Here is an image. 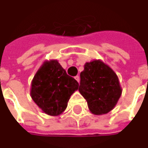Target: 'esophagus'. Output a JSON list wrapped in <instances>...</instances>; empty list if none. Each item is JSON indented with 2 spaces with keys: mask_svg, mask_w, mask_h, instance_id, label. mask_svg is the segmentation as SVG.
Here are the masks:
<instances>
[{
  "mask_svg": "<svg viewBox=\"0 0 148 148\" xmlns=\"http://www.w3.org/2000/svg\"><path fill=\"white\" fill-rule=\"evenodd\" d=\"M74 78H75V80H76L77 81L78 83H79V81H80V77H79V76H76Z\"/></svg>",
  "mask_w": 148,
  "mask_h": 148,
  "instance_id": "34e87169",
  "label": "esophagus"
}]
</instances>
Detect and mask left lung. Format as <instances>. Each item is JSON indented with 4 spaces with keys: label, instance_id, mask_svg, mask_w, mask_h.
Segmentation results:
<instances>
[{
    "label": "left lung",
    "instance_id": "8db88e82",
    "mask_svg": "<svg viewBox=\"0 0 148 148\" xmlns=\"http://www.w3.org/2000/svg\"><path fill=\"white\" fill-rule=\"evenodd\" d=\"M79 91L87 101L89 110L97 115L112 110L122 93L116 74L99 60L85 64L80 73Z\"/></svg>",
    "mask_w": 148,
    "mask_h": 148
}]
</instances>
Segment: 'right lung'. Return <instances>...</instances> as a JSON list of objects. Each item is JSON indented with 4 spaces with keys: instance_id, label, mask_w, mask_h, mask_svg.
I'll return each mask as SVG.
<instances>
[{
    "instance_id": "1",
    "label": "right lung",
    "mask_w": 148,
    "mask_h": 148,
    "mask_svg": "<svg viewBox=\"0 0 148 148\" xmlns=\"http://www.w3.org/2000/svg\"><path fill=\"white\" fill-rule=\"evenodd\" d=\"M78 87V82L68 75L56 60H53L44 63L36 73L31 95L43 112L57 116L66 109L71 95Z\"/></svg>"
}]
</instances>
